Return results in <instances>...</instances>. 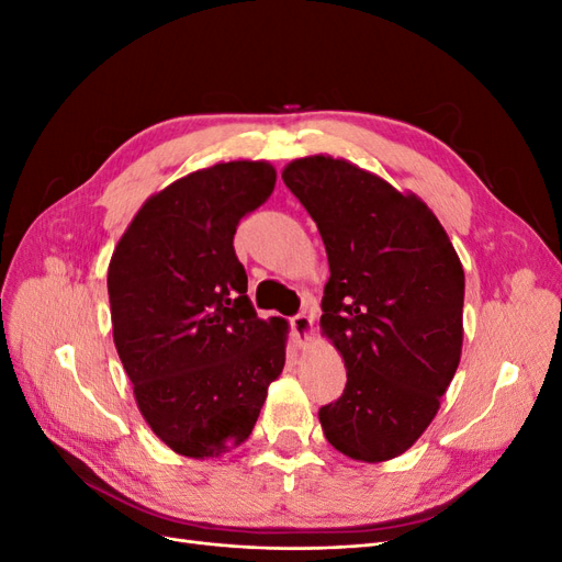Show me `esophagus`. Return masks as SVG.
<instances>
[{
    "label": "esophagus",
    "mask_w": 562,
    "mask_h": 562,
    "mask_svg": "<svg viewBox=\"0 0 562 562\" xmlns=\"http://www.w3.org/2000/svg\"><path fill=\"white\" fill-rule=\"evenodd\" d=\"M291 328H293V335H295V342L300 347L307 345V339L312 337V330H314V318L310 314H295L291 318Z\"/></svg>",
    "instance_id": "34e87169"
}]
</instances>
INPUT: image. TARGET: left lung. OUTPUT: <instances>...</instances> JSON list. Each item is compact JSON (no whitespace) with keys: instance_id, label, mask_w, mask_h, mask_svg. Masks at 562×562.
I'll return each mask as SVG.
<instances>
[{"instance_id":"8db88e82","label":"left lung","mask_w":562,"mask_h":562,"mask_svg":"<svg viewBox=\"0 0 562 562\" xmlns=\"http://www.w3.org/2000/svg\"><path fill=\"white\" fill-rule=\"evenodd\" d=\"M281 176L326 246L321 333L347 368L342 396L318 411L323 434L386 462L429 427L457 372L462 262L427 203L347 159L304 157Z\"/></svg>"}]
</instances>
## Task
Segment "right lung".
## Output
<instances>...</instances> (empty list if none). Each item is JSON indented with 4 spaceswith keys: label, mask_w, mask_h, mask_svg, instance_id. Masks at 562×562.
Wrapping results in <instances>:
<instances>
[{
    "label": "right lung",
    "mask_w": 562,
    "mask_h": 562,
    "mask_svg": "<svg viewBox=\"0 0 562 562\" xmlns=\"http://www.w3.org/2000/svg\"><path fill=\"white\" fill-rule=\"evenodd\" d=\"M274 182L267 161L201 168L149 196L112 252L114 347L149 429L178 454L241 446L283 370L288 323L258 318L234 252L236 225Z\"/></svg>",
    "instance_id": "add662e5"
}]
</instances>
